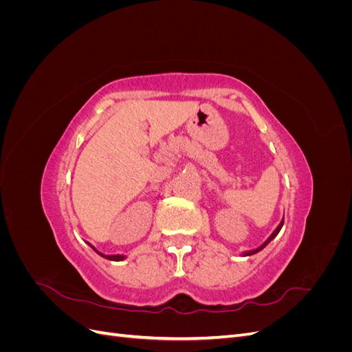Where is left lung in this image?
I'll list each match as a JSON object with an SVG mask.
<instances>
[{
  "mask_svg": "<svg viewBox=\"0 0 352 352\" xmlns=\"http://www.w3.org/2000/svg\"><path fill=\"white\" fill-rule=\"evenodd\" d=\"M282 226H283V219H282V221H280V225L278 226V228H276V230L272 233V235L269 236V239L267 241H265L263 245H260V247L258 248H255V250H251V251H245L243 252V257H250V255H254V254H257V252H260L261 250H264L265 247H267V245L276 238V236H278V233L280 232V229H282Z\"/></svg>",
  "mask_w": 352,
  "mask_h": 352,
  "instance_id": "1",
  "label": "left lung"
}]
</instances>
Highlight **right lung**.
Returning a JSON list of instances; mask_svg holds the SVG:
<instances>
[{
    "mask_svg": "<svg viewBox=\"0 0 352 352\" xmlns=\"http://www.w3.org/2000/svg\"><path fill=\"white\" fill-rule=\"evenodd\" d=\"M89 247L97 252L98 255H101V257H104V258H107V260H110V261H123L124 258H126V255H122V254H116V255H107V254H102V252H100L97 248L94 247V245H91L89 243Z\"/></svg>",
    "mask_w": 352,
    "mask_h": 352,
    "instance_id": "right-lung-1",
    "label": "right lung"
}]
</instances>
